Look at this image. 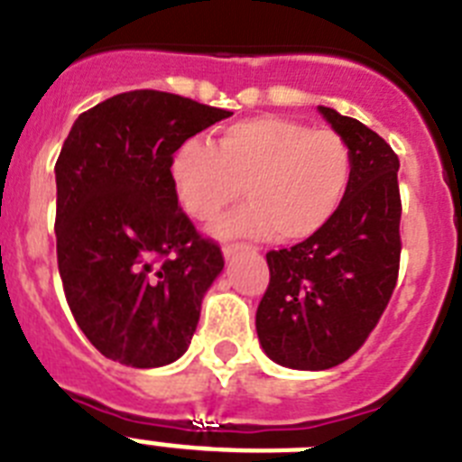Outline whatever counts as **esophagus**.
Returning <instances> with one entry per match:
<instances>
[{"instance_id":"obj_1","label":"esophagus","mask_w":462,"mask_h":462,"mask_svg":"<svg viewBox=\"0 0 462 462\" xmlns=\"http://www.w3.org/2000/svg\"><path fill=\"white\" fill-rule=\"evenodd\" d=\"M250 250H252L250 245H243V243H228V245H224V247H222V252H224V256H226V259H234L238 252H250Z\"/></svg>"}]
</instances>
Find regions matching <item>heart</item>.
Segmentation results:
<instances>
[{"mask_svg": "<svg viewBox=\"0 0 462 462\" xmlns=\"http://www.w3.org/2000/svg\"><path fill=\"white\" fill-rule=\"evenodd\" d=\"M349 143L333 129L259 116L226 126L217 148L187 141L171 159L178 201L189 217L210 222L245 194L252 203L228 212L217 236H271L293 243L336 215L352 185Z\"/></svg>", "mask_w": 462, "mask_h": 462, "instance_id": "1", "label": "heart"}]
</instances>
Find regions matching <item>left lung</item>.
Returning <instances> with one entry per match:
<instances>
[{
  "label": "left lung",
  "instance_id": "obj_1",
  "mask_svg": "<svg viewBox=\"0 0 462 462\" xmlns=\"http://www.w3.org/2000/svg\"><path fill=\"white\" fill-rule=\"evenodd\" d=\"M319 113L352 148V185L324 228L268 252L256 310L263 352L296 370H328L361 349L389 305L402 250L398 154L363 122Z\"/></svg>",
  "mask_w": 462,
  "mask_h": 462
}]
</instances>
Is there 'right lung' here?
<instances>
[{
    "instance_id": "1",
    "label": "right lung",
    "mask_w": 462,
    "mask_h": 462,
    "mask_svg": "<svg viewBox=\"0 0 462 462\" xmlns=\"http://www.w3.org/2000/svg\"><path fill=\"white\" fill-rule=\"evenodd\" d=\"M231 110L134 89L80 113L57 157V268L73 319L106 358L159 368L194 336L219 245L178 206L171 159Z\"/></svg>"
}]
</instances>
